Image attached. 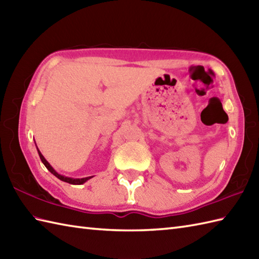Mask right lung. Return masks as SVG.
<instances>
[{
	"label": "right lung",
	"instance_id": "obj_1",
	"mask_svg": "<svg viewBox=\"0 0 259 259\" xmlns=\"http://www.w3.org/2000/svg\"><path fill=\"white\" fill-rule=\"evenodd\" d=\"M37 152H38V156H40V159H41V161L45 163V166L47 167V169L49 170V171H50L51 174H53L54 176H56L57 178H59L60 180H62V181H64V183H68V184H71V185H82V184H84L87 180H89L90 178H92V177H85V178H81V179H74V178H69V177H64V176H62V175H60V174H58L56 170H54L52 167H51V164L49 163L47 160H46V158L42 156V153L40 152V150L37 149Z\"/></svg>",
	"mask_w": 259,
	"mask_h": 259
}]
</instances>
